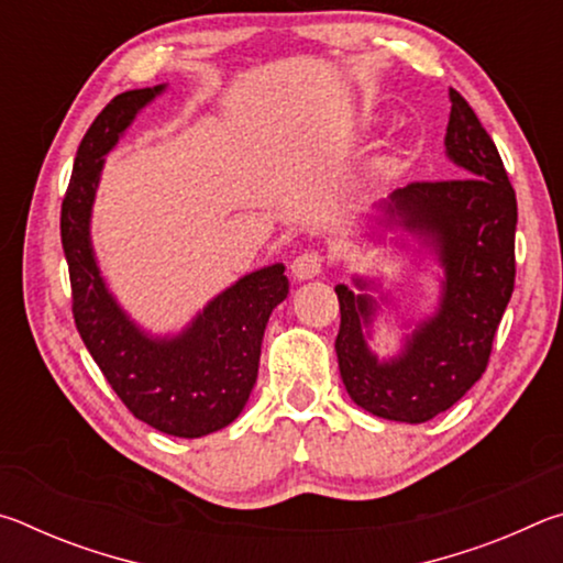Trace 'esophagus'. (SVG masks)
<instances>
[{"mask_svg": "<svg viewBox=\"0 0 563 563\" xmlns=\"http://www.w3.org/2000/svg\"><path fill=\"white\" fill-rule=\"evenodd\" d=\"M322 265H325V258H322L320 253L305 251L290 263V273H292L295 280H312L322 273Z\"/></svg>", "mask_w": 563, "mask_h": 563, "instance_id": "esophagus-1", "label": "esophagus"}]
</instances>
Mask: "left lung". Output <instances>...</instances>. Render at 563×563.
<instances>
[{"label": "left lung", "instance_id": "left-lung-1", "mask_svg": "<svg viewBox=\"0 0 563 563\" xmlns=\"http://www.w3.org/2000/svg\"><path fill=\"white\" fill-rule=\"evenodd\" d=\"M446 158L460 168L450 180H422L389 194L369 216L365 238L407 247V235L442 268L430 316L415 320L397 355L377 357L373 325L393 298L367 275L335 285L340 377L347 395L369 415L419 424L450 409L487 369L494 335L514 290L517 196L501 156L470 103L450 89ZM373 291H379L375 299Z\"/></svg>", "mask_w": 563, "mask_h": 563}]
</instances>
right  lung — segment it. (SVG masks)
Masks as SVG:
<instances>
[{
  "label": "right lung",
  "mask_w": 563,
  "mask_h": 563,
  "mask_svg": "<svg viewBox=\"0 0 563 563\" xmlns=\"http://www.w3.org/2000/svg\"><path fill=\"white\" fill-rule=\"evenodd\" d=\"M164 91L166 84L123 91L89 126L62 203V245L76 330L113 393L154 430L196 440L223 430L243 412L258 379L265 325L288 298V278L283 263L247 273L174 335H151L113 298L91 243L103 161Z\"/></svg>",
  "instance_id": "add662e5"
}]
</instances>
